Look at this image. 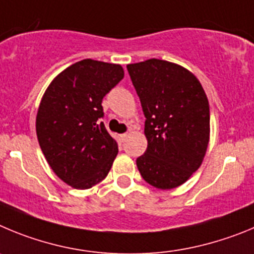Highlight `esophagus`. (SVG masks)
<instances>
[{
	"mask_svg": "<svg viewBox=\"0 0 254 254\" xmlns=\"http://www.w3.org/2000/svg\"><path fill=\"white\" fill-rule=\"evenodd\" d=\"M127 136H129V132H125V134H122V135H120V140L125 141V140H127Z\"/></svg>",
	"mask_w": 254,
	"mask_h": 254,
	"instance_id": "1",
	"label": "esophagus"
}]
</instances>
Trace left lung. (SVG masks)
<instances>
[{
    "mask_svg": "<svg viewBox=\"0 0 254 254\" xmlns=\"http://www.w3.org/2000/svg\"><path fill=\"white\" fill-rule=\"evenodd\" d=\"M145 116V153L136 159L144 181L181 186L202 163L210 138L206 93L192 73L161 59L127 64Z\"/></svg>",
    "mask_w": 254,
    "mask_h": 254,
    "instance_id": "left-lung-1",
    "label": "left lung"
}]
</instances>
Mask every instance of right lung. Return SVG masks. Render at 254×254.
<instances>
[{
    "instance_id": "add662e5",
    "label": "right lung",
    "mask_w": 254,
    "mask_h": 254,
    "mask_svg": "<svg viewBox=\"0 0 254 254\" xmlns=\"http://www.w3.org/2000/svg\"><path fill=\"white\" fill-rule=\"evenodd\" d=\"M123 78L120 64L83 59L59 73L39 105V145L54 173L74 189H91L113 166L118 143L100 120L101 104Z\"/></svg>"
}]
</instances>
